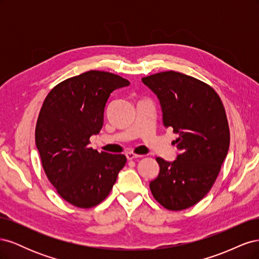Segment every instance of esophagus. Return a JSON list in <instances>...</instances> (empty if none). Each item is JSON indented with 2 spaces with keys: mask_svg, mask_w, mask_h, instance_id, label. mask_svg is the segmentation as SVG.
I'll list each match as a JSON object with an SVG mask.
<instances>
[{
  "mask_svg": "<svg viewBox=\"0 0 259 259\" xmlns=\"http://www.w3.org/2000/svg\"><path fill=\"white\" fill-rule=\"evenodd\" d=\"M142 156H144V155L136 154V153H133V152H127V153H126V158H127V160H133V159L142 158Z\"/></svg>",
  "mask_w": 259,
  "mask_h": 259,
  "instance_id": "34e87169",
  "label": "esophagus"
}]
</instances>
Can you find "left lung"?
<instances>
[{"label": "left lung", "mask_w": 259, "mask_h": 259, "mask_svg": "<svg viewBox=\"0 0 259 259\" xmlns=\"http://www.w3.org/2000/svg\"><path fill=\"white\" fill-rule=\"evenodd\" d=\"M142 81L160 100L164 126L179 135L176 160L156 158L160 173L150 190L165 208L186 209L207 194L228 153L230 132L224 105L213 88L184 73L165 71Z\"/></svg>", "instance_id": "8db88e82"}]
</instances>
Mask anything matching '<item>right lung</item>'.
<instances>
[{
    "label": "right lung",
    "instance_id": "add662e5",
    "mask_svg": "<svg viewBox=\"0 0 259 259\" xmlns=\"http://www.w3.org/2000/svg\"><path fill=\"white\" fill-rule=\"evenodd\" d=\"M128 85L120 75L91 70L57 84L44 100L35 126L36 148L51 184L76 207L103 202L126 163L124 154L98 152L89 144L103 127L110 94Z\"/></svg>",
    "mask_w": 259,
    "mask_h": 259
}]
</instances>
